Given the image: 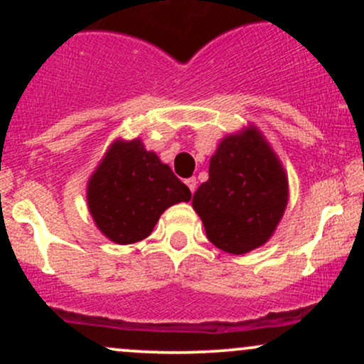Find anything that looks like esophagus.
<instances>
[{
    "instance_id": "obj_1",
    "label": "esophagus",
    "mask_w": 364,
    "mask_h": 364,
    "mask_svg": "<svg viewBox=\"0 0 364 364\" xmlns=\"http://www.w3.org/2000/svg\"><path fill=\"white\" fill-rule=\"evenodd\" d=\"M185 183H186V186L190 188L191 193H195V190H196V178H188V179H185Z\"/></svg>"
}]
</instances>
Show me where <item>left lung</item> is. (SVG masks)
Listing matches in <instances>:
<instances>
[{"instance_id": "1", "label": "left lung", "mask_w": 364, "mask_h": 364, "mask_svg": "<svg viewBox=\"0 0 364 364\" xmlns=\"http://www.w3.org/2000/svg\"><path fill=\"white\" fill-rule=\"evenodd\" d=\"M289 196L286 171L257 127L224 136L210 157L208 181L191 205L208 241L223 252L245 255L274 235Z\"/></svg>"}]
</instances>
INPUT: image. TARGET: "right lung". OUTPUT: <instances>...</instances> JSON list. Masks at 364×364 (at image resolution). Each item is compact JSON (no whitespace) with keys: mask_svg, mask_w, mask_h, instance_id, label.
Wrapping results in <instances>:
<instances>
[{"mask_svg":"<svg viewBox=\"0 0 364 364\" xmlns=\"http://www.w3.org/2000/svg\"><path fill=\"white\" fill-rule=\"evenodd\" d=\"M191 191L141 140H116L87 183V205L104 236L132 245L152 232L166 208Z\"/></svg>","mask_w":364,"mask_h":364,"instance_id":"right-lung-1","label":"right lung"}]
</instances>
